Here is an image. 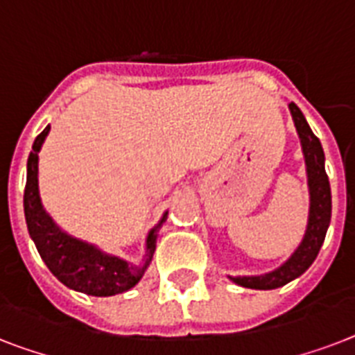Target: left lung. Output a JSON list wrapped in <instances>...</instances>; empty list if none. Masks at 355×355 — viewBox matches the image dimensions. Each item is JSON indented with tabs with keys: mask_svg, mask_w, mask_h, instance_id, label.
I'll return each mask as SVG.
<instances>
[{
	"mask_svg": "<svg viewBox=\"0 0 355 355\" xmlns=\"http://www.w3.org/2000/svg\"><path fill=\"white\" fill-rule=\"evenodd\" d=\"M293 121L297 127L302 144L304 158H306V169H308V186H309V219L306 236H304L300 247L295 250L291 258L286 263L278 267L272 272L261 276H237L232 278L237 286L250 287V289H276L289 284L309 269L319 254L322 243H324L326 230L330 227L331 217V191L330 180L324 169V150L319 138L309 128L308 121L300 112V108L291 103L289 105Z\"/></svg>",
	"mask_w": 355,
	"mask_h": 355,
	"instance_id": "8db88e82",
	"label": "left lung"
}]
</instances>
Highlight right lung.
I'll return each instance as SVG.
<instances>
[{
  "instance_id": "obj_1",
  "label": "right lung",
  "mask_w": 355,
  "mask_h": 355,
  "mask_svg": "<svg viewBox=\"0 0 355 355\" xmlns=\"http://www.w3.org/2000/svg\"><path fill=\"white\" fill-rule=\"evenodd\" d=\"M49 128L51 127H46L36 136L27 160L24 210L29 236L49 270L69 289L92 297H112L128 291L141 280L145 269L149 267L156 248V230L166 221L167 214H164L158 227L153 228L147 236L144 265H128L125 259L108 256L94 245L62 232L46 214L38 193V153Z\"/></svg>"
}]
</instances>
